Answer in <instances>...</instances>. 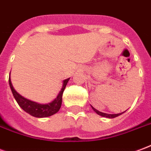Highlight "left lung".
Listing matches in <instances>:
<instances>
[{
  "mask_svg": "<svg viewBox=\"0 0 151 151\" xmlns=\"http://www.w3.org/2000/svg\"><path fill=\"white\" fill-rule=\"evenodd\" d=\"M92 109L94 110V111L96 112V113L98 114V115H99V116H104V117H107V118H115V117L118 116H120L121 114H123L124 111H123V112H121V113H118V114H108V113H104V112H101V111H98V110H96L95 108H93L91 106Z\"/></svg>",
  "mask_w": 151,
  "mask_h": 151,
  "instance_id": "left-lung-1",
  "label": "left lung"
}]
</instances>
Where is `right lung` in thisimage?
<instances>
[{"instance_id": "1", "label": "right lung", "mask_w": 151, "mask_h": 151, "mask_svg": "<svg viewBox=\"0 0 151 151\" xmlns=\"http://www.w3.org/2000/svg\"><path fill=\"white\" fill-rule=\"evenodd\" d=\"M69 80V78H67L63 81L62 88L60 90V91L59 92L57 97L51 103H48L46 104H38L36 102L31 101L30 99L24 98L20 94H18L12 85L10 73H9V86H10L11 91L13 93L15 100L17 101L18 105L21 107L22 109H23L26 112L31 115L32 116L43 118V117L51 116L59 111L60 108L61 107V104H62L63 92L65 91V88Z\"/></svg>"}]
</instances>
